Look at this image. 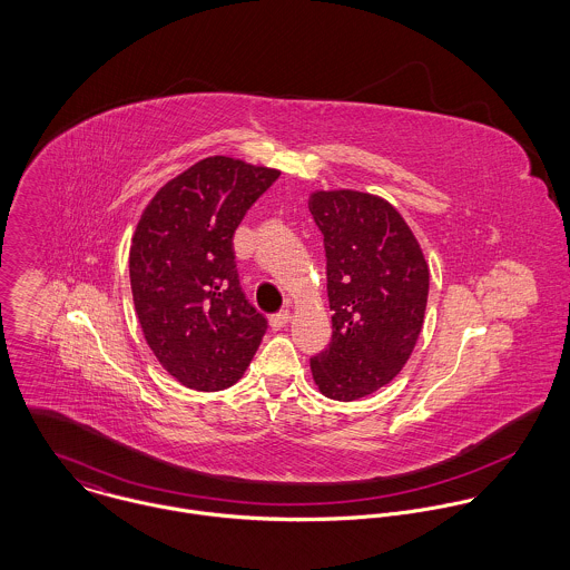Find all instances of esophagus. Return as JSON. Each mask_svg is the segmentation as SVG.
<instances>
[{
    "label": "esophagus",
    "instance_id": "obj_1",
    "mask_svg": "<svg viewBox=\"0 0 570 570\" xmlns=\"http://www.w3.org/2000/svg\"><path fill=\"white\" fill-rule=\"evenodd\" d=\"M289 321H292V314H289L287 309H283V312H278V314H274V316L269 318V326H272L274 331H281L283 326H287Z\"/></svg>",
    "mask_w": 570,
    "mask_h": 570
}]
</instances>
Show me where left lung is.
Listing matches in <instances>:
<instances>
[{
  "label": "left lung",
  "instance_id": "obj_1",
  "mask_svg": "<svg viewBox=\"0 0 570 570\" xmlns=\"http://www.w3.org/2000/svg\"><path fill=\"white\" fill-rule=\"evenodd\" d=\"M309 210L325 237L333 335L312 357L318 391L337 402L391 384L419 340L430 269L404 217L360 190H316Z\"/></svg>",
  "mask_w": 570,
  "mask_h": 570
}]
</instances>
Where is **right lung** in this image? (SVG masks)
Segmentation results:
<instances>
[{
	"instance_id": "1",
	"label": "right lung",
	"mask_w": 570,
	"mask_h": 570,
	"mask_svg": "<svg viewBox=\"0 0 570 570\" xmlns=\"http://www.w3.org/2000/svg\"><path fill=\"white\" fill-rule=\"evenodd\" d=\"M281 170L213 156L154 195L129 249L136 314L158 362L179 384L215 393L237 384L267 321L239 285L233 237Z\"/></svg>"
}]
</instances>
